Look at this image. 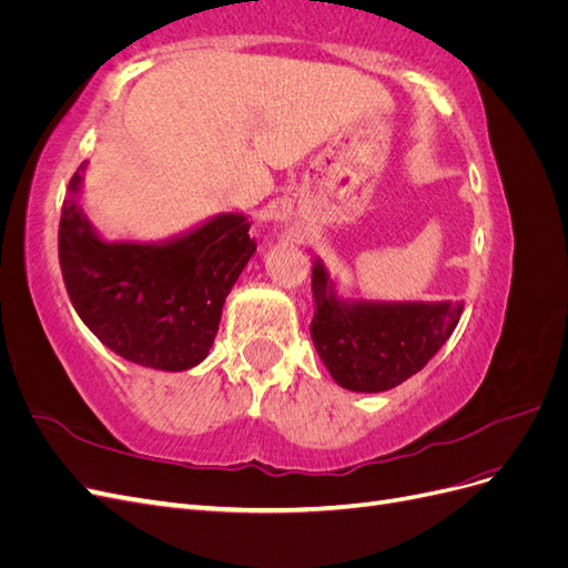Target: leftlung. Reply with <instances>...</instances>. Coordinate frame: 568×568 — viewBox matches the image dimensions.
I'll return each mask as SVG.
<instances>
[{"instance_id": "obj_1", "label": "left lung", "mask_w": 568, "mask_h": 568, "mask_svg": "<svg viewBox=\"0 0 568 568\" xmlns=\"http://www.w3.org/2000/svg\"><path fill=\"white\" fill-rule=\"evenodd\" d=\"M311 336L332 379L355 393H382L417 374L448 341L462 301L343 298L326 265L313 263Z\"/></svg>"}]
</instances>
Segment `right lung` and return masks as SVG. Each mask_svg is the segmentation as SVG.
I'll return each instance as SVG.
<instances>
[{
  "mask_svg": "<svg viewBox=\"0 0 568 568\" xmlns=\"http://www.w3.org/2000/svg\"><path fill=\"white\" fill-rule=\"evenodd\" d=\"M84 168L68 184L59 225V261L75 313L109 351L134 365L196 367L255 253L248 217L220 213L163 242H109L82 211Z\"/></svg>",
  "mask_w": 568,
  "mask_h": 568,
  "instance_id": "right-lung-1",
  "label": "right lung"
}]
</instances>
